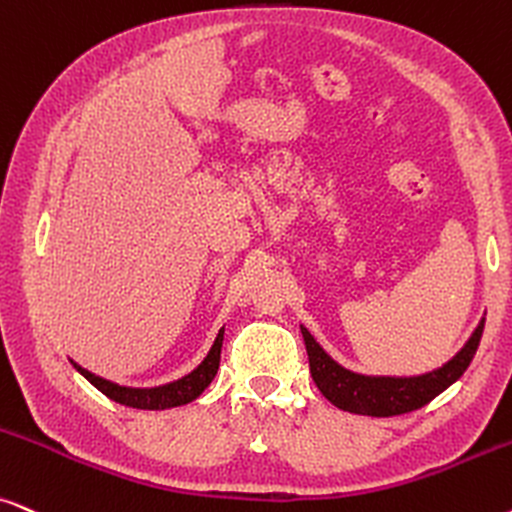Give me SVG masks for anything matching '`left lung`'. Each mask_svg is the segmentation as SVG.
Returning <instances> with one entry per match:
<instances>
[{"label": "left lung", "mask_w": 512, "mask_h": 512, "mask_svg": "<svg viewBox=\"0 0 512 512\" xmlns=\"http://www.w3.org/2000/svg\"><path fill=\"white\" fill-rule=\"evenodd\" d=\"M484 331V317L477 324L466 345L444 362L442 367L416 376H371L357 374L338 364L313 334L301 324V334L308 350L310 374L320 393L334 404V407L362 416H397L407 411L421 409L451 383H456L473 362Z\"/></svg>", "instance_id": "8db88e82"}]
</instances>
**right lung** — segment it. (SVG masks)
<instances>
[{
  "instance_id": "add662e5",
  "label": "right lung",
  "mask_w": 512,
  "mask_h": 512,
  "mask_svg": "<svg viewBox=\"0 0 512 512\" xmlns=\"http://www.w3.org/2000/svg\"><path fill=\"white\" fill-rule=\"evenodd\" d=\"M223 331L221 327L218 331L214 345L204 357L202 362L197 364L190 374H185L178 378V381L164 383V386H155V388H131V386H119V383H112L108 378L91 374L89 369L79 367L77 362H72L79 374H82L91 386H96L105 397H110L112 402L124 404V407H134V409H150V411H162V409H171V407H181V404H188L192 400H197L204 390L209 388V383L214 381L218 364H221V348H223Z\"/></svg>"
}]
</instances>
